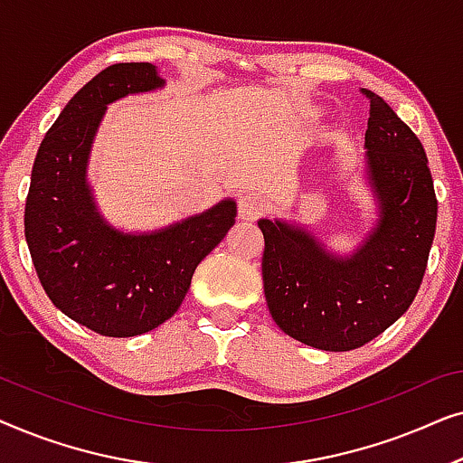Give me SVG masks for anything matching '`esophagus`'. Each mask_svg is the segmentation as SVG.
I'll use <instances>...</instances> for the list:
<instances>
[{"mask_svg": "<svg viewBox=\"0 0 463 463\" xmlns=\"http://www.w3.org/2000/svg\"><path fill=\"white\" fill-rule=\"evenodd\" d=\"M263 213H265V204L257 198V195L246 194V195H242V198H240L238 214H240V219H242V221H255V219L261 217Z\"/></svg>", "mask_w": 463, "mask_h": 463, "instance_id": "1", "label": "esophagus"}]
</instances>
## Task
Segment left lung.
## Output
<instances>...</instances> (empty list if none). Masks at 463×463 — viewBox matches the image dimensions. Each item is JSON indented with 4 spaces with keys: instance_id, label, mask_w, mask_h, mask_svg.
Returning <instances> with one entry per match:
<instances>
[{
    "instance_id": "1",
    "label": "left lung",
    "mask_w": 463,
    "mask_h": 463,
    "mask_svg": "<svg viewBox=\"0 0 463 463\" xmlns=\"http://www.w3.org/2000/svg\"><path fill=\"white\" fill-rule=\"evenodd\" d=\"M364 135L363 176L375 221L356 250L341 255L309 227L259 219L263 290L288 337L325 352L369 344L394 325L420 290L439 202L420 138L375 92Z\"/></svg>"
}]
</instances>
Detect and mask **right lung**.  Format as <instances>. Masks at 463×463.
<instances>
[{
  "mask_svg": "<svg viewBox=\"0 0 463 463\" xmlns=\"http://www.w3.org/2000/svg\"><path fill=\"white\" fill-rule=\"evenodd\" d=\"M166 86L151 62H118L65 105L37 149L24 238L37 278L62 314L105 337H135L175 316L195 268L236 223V202L151 232H124L99 211L88 181L107 107Z\"/></svg>",
  "mask_w": 463,
  "mask_h": 463,
  "instance_id": "obj_1",
  "label": "right lung"
}]
</instances>
